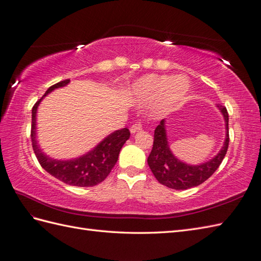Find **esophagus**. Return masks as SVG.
Masks as SVG:
<instances>
[{
	"label": "esophagus",
	"mask_w": 261,
	"mask_h": 261,
	"mask_svg": "<svg viewBox=\"0 0 261 261\" xmlns=\"http://www.w3.org/2000/svg\"><path fill=\"white\" fill-rule=\"evenodd\" d=\"M140 130H142V124H141L140 122L133 123V124L131 125V128H130L131 133H136V132H138V131H140Z\"/></svg>",
	"instance_id": "esophagus-1"
}]
</instances>
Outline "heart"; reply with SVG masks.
Wrapping results in <instances>:
<instances>
[{
	"mask_svg": "<svg viewBox=\"0 0 261 261\" xmlns=\"http://www.w3.org/2000/svg\"><path fill=\"white\" fill-rule=\"evenodd\" d=\"M189 91V83L182 76L147 75L132 87V92L142 100L159 98V110L165 112L182 100Z\"/></svg>",
	"mask_w": 261,
	"mask_h": 261,
	"instance_id": "1",
	"label": "heart"
}]
</instances>
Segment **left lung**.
I'll return each instance as SVG.
<instances>
[{
	"label": "left lung",
	"instance_id": "left-lung-1",
	"mask_svg": "<svg viewBox=\"0 0 261 261\" xmlns=\"http://www.w3.org/2000/svg\"><path fill=\"white\" fill-rule=\"evenodd\" d=\"M223 114L226 121V141L220 152L214 159L202 163L200 166H189L181 162L172 154L168 144L165 120L154 130V140L152 150L148 156V165L155 179L163 186L174 190H186L192 187H197L209 179L217 170L227 153L229 145V116L227 109L217 106Z\"/></svg>",
	"mask_w": 261,
	"mask_h": 261
}]
</instances>
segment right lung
Segmentation results:
<instances>
[{"instance_id": "obj_1", "label": "right lung", "mask_w": 261, "mask_h": 261, "mask_svg": "<svg viewBox=\"0 0 261 261\" xmlns=\"http://www.w3.org/2000/svg\"><path fill=\"white\" fill-rule=\"evenodd\" d=\"M70 82L69 79L63 80L47 89L46 92L42 98L36 101L32 108V124H31V140L33 151L36 155V159L40 162L41 167L46 172L56 177L62 182L75 186V187H93L102 182L109 173L111 172L112 168L116 165L121 148L123 147L125 141L130 138L129 129L123 128L118 131H114L110 136H108L105 140L101 141L96 147L90 151L89 153L84 154L80 158L61 161L48 158L46 154L42 152L35 140L36 135V110L40 105L41 100L50 93L51 91L57 88L66 86Z\"/></svg>"}]
</instances>
